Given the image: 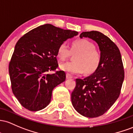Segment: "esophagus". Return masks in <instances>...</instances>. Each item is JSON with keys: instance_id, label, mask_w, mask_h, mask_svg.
Segmentation results:
<instances>
[{"instance_id": "esophagus-1", "label": "esophagus", "mask_w": 133, "mask_h": 133, "mask_svg": "<svg viewBox=\"0 0 133 133\" xmlns=\"http://www.w3.org/2000/svg\"><path fill=\"white\" fill-rule=\"evenodd\" d=\"M73 78V76L71 75L70 74H66V78Z\"/></svg>"}]
</instances>
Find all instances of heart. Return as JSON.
I'll use <instances>...</instances> for the list:
<instances>
[{
    "label": "heart",
    "instance_id": "b5f03b06",
    "mask_svg": "<svg viewBox=\"0 0 133 133\" xmlns=\"http://www.w3.org/2000/svg\"><path fill=\"white\" fill-rule=\"evenodd\" d=\"M71 51L78 52L74 57V62H68L60 65V68L71 74H87L95 72L99 68L102 61L101 52L95 48L94 43L83 38L74 40ZM58 56L61 60L67 59L70 55V49L65 42L59 45L57 50Z\"/></svg>",
    "mask_w": 133,
    "mask_h": 133
}]
</instances>
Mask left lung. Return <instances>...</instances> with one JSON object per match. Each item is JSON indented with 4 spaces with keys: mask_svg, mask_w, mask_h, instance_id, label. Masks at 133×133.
Listing matches in <instances>:
<instances>
[{
    "mask_svg": "<svg viewBox=\"0 0 133 133\" xmlns=\"http://www.w3.org/2000/svg\"><path fill=\"white\" fill-rule=\"evenodd\" d=\"M80 37L89 38L97 43L102 61L93 74L76 79L71 103L79 114L97 117L106 112L120 95L124 78L123 61L118 47L104 34L88 31L80 34Z\"/></svg>",
    "mask_w": 133,
    "mask_h": 133,
    "instance_id": "8db88e82",
    "label": "left lung"
}]
</instances>
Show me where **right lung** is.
Wrapping results in <instances>:
<instances>
[{
  "label": "right lung",
  "instance_id": "right-lung-1",
  "mask_svg": "<svg viewBox=\"0 0 133 133\" xmlns=\"http://www.w3.org/2000/svg\"><path fill=\"white\" fill-rule=\"evenodd\" d=\"M78 32L50 24L32 29L18 40L9 65L11 88L24 108L38 111L50 104L55 87L66 79L58 67L57 50L61 43ZM51 71H55L51 74Z\"/></svg>",
  "mask_w": 133,
  "mask_h": 133
}]
</instances>
